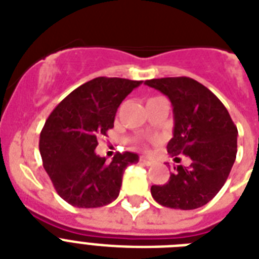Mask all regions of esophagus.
I'll return each mask as SVG.
<instances>
[{
	"label": "esophagus",
	"mask_w": 259,
	"mask_h": 259,
	"mask_svg": "<svg viewBox=\"0 0 259 259\" xmlns=\"http://www.w3.org/2000/svg\"><path fill=\"white\" fill-rule=\"evenodd\" d=\"M140 161L142 162V164H144V165H153L154 164V160L153 158H150V157H141L140 158Z\"/></svg>",
	"instance_id": "34e87169"
}]
</instances>
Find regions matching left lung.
<instances>
[{"label":"left lung","instance_id":"8db88e82","mask_svg":"<svg viewBox=\"0 0 259 259\" xmlns=\"http://www.w3.org/2000/svg\"><path fill=\"white\" fill-rule=\"evenodd\" d=\"M145 84L172 103L175 126L168 153L175 160L177 154L191 160L188 166H175L168 183L152 185V196L169 208H199L212 200L229 177L237 157V126L217 95L195 79H150Z\"/></svg>","mask_w":259,"mask_h":259}]
</instances>
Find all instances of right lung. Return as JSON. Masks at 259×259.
I'll return each instance as SVG.
<instances>
[{
	"label": "right lung",
	"instance_id": "obj_1",
	"mask_svg": "<svg viewBox=\"0 0 259 259\" xmlns=\"http://www.w3.org/2000/svg\"><path fill=\"white\" fill-rule=\"evenodd\" d=\"M141 83L99 76L75 89L50 114L38 149L56 192L71 205L95 208L115 200L126 166L138 162L132 152L106 161L95 148L98 138L114 127L122 101Z\"/></svg>",
	"mask_w": 259,
	"mask_h": 259
}]
</instances>
